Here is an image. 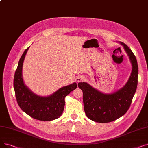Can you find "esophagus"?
<instances>
[{
    "mask_svg": "<svg viewBox=\"0 0 148 148\" xmlns=\"http://www.w3.org/2000/svg\"><path fill=\"white\" fill-rule=\"evenodd\" d=\"M76 80H77V82H80L83 80V77L82 76H79V77H77Z\"/></svg>",
    "mask_w": 148,
    "mask_h": 148,
    "instance_id": "esophagus-1",
    "label": "esophagus"
}]
</instances>
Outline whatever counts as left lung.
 Returning <instances> with one entry per match:
<instances>
[{"mask_svg":"<svg viewBox=\"0 0 148 148\" xmlns=\"http://www.w3.org/2000/svg\"><path fill=\"white\" fill-rule=\"evenodd\" d=\"M120 43L127 53L133 66L130 77L125 86L113 94H104L86 83L78 84L79 88L83 91L85 113L93 121L107 123L121 117L128 111L136 92L138 73L137 59L125 44Z\"/></svg>","mask_w":148,"mask_h":148,"instance_id":"left-lung-1","label":"left lung"}]
</instances>
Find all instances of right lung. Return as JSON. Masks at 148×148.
I'll use <instances>...</instances> for the list:
<instances>
[{
  "instance_id": "right-lung-1",
  "label": "right lung",
  "mask_w": 148,
  "mask_h": 148,
  "mask_svg": "<svg viewBox=\"0 0 148 148\" xmlns=\"http://www.w3.org/2000/svg\"><path fill=\"white\" fill-rule=\"evenodd\" d=\"M29 47L22 54L14 75V88L17 103L23 112L35 119L49 121L58 119L64 110L65 97L77 88V83L61 88L47 97H41L33 94L25 86L22 77L23 61Z\"/></svg>"
}]
</instances>
